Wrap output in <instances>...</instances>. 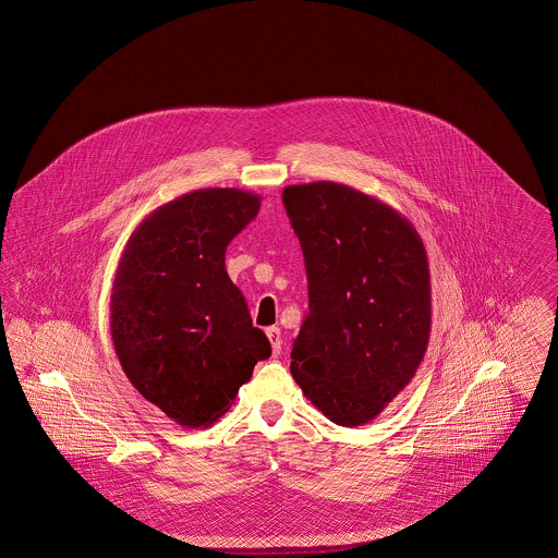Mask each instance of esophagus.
Segmentation results:
<instances>
[{
  "label": "esophagus",
  "instance_id": "esophagus-1",
  "mask_svg": "<svg viewBox=\"0 0 558 558\" xmlns=\"http://www.w3.org/2000/svg\"><path fill=\"white\" fill-rule=\"evenodd\" d=\"M266 337L270 339V345H272V354L275 356H279L281 354V328L279 326H270V328H266Z\"/></svg>",
  "mask_w": 558,
  "mask_h": 558
}]
</instances>
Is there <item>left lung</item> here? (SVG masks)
<instances>
[{
  "instance_id": "obj_1",
  "label": "left lung",
  "mask_w": 558,
  "mask_h": 558,
  "mask_svg": "<svg viewBox=\"0 0 558 558\" xmlns=\"http://www.w3.org/2000/svg\"><path fill=\"white\" fill-rule=\"evenodd\" d=\"M310 281L290 372L337 425L376 418L414 378L432 330L423 240L389 204L339 182L283 189Z\"/></svg>"
}]
</instances>
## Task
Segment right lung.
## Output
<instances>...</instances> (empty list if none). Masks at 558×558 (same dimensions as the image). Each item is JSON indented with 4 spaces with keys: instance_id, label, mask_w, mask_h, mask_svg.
Wrapping results in <instances>:
<instances>
[{
    "instance_id": "add662e5",
    "label": "right lung",
    "mask_w": 558,
    "mask_h": 558,
    "mask_svg": "<svg viewBox=\"0 0 558 558\" xmlns=\"http://www.w3.org/2000/svg\"><path fill=\"white\" fill-rule=\"evenodd\" d=\"M259 195L197 189L150 213L124 246L111 290V339L131 385L182 427L223 416L268 337L226 270V251Z\"/></svg>"
}]
</instances>
